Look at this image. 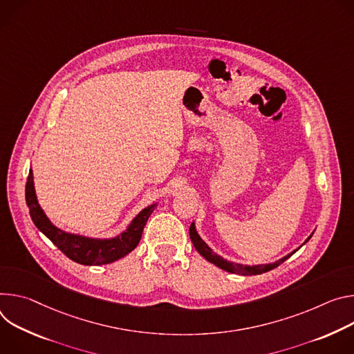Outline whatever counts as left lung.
Wrapping results in <instances>:
<instances>
[{
    "instance_id": "1",
    "label": "left lung",
    "mask_w": 354,
    "mask_h": 354,
    "mask_svg": "<svg viewBox=\"0 0 354 354\" xmlns=\"http://www.w3.org/2000/svg\"><path fill=\"white\" fill-rule=\"evenodd\" d=\"M189 238H191V242H192L194 248L197 249V252H198L203 257H205L208 261L214 263L215 266H218V267L222 268V270H226V271L234 272V274H243V276H256V274H261V272H266V271H270V270H272V268H276L277 266H280L281 263H284L288 257H291V256L298 250V249H297V250L292 252L291 254L283 257L281 260H279V261H276V263H272V264L243 266V264H238V263H230V261H227V260H223L221 256L215 254V253L205 245V242L198 236V233H197V230H195L194 223H191V226H189ZM309 239H310V236L306 239V242H308Z\"/></svg>"
}]
</instances>
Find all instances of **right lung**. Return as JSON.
Returning <instances> with one entry per match:
<instances>
[{
  "mask_svg": "<svg viewBox=\"0 0 354 354\" xmlns=\"http://www.w3.org/2000/svg\"><path fill=\"white\" fill-rule=\"evenodd\" d=\"M25 197L30 218L36 227L41 230L45 236H48L53 242V245H56L60 249V252H63L70 260L84 266L108 264L132 252L138 246L142 238L143 227L156 207V204H153L143 209L132 221L127 232H124L121 236H116L112 239H88L84 236H78V234L66 233L57 229L48 219V216L41 209V207H39L36 200L32 170L29 171L26 180Z\"/></svg>",
  "mask_w": 354,
  "mask_h": 354,
  "instance_id": "right-lung-1",
  "label": "right lung"
}]
</instances>
